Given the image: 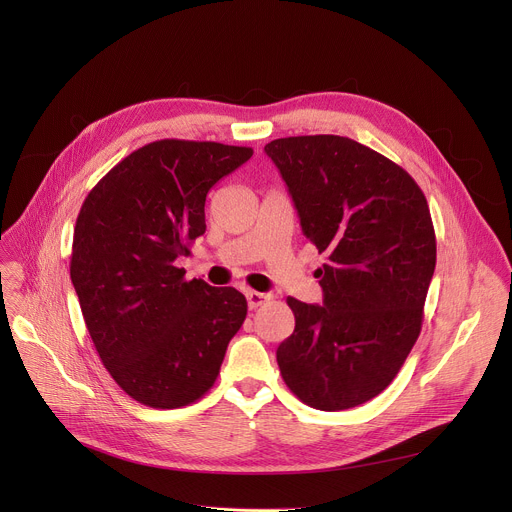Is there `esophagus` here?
I'll return each instance as SVG.
<instances>
[{
	"mask_svg": "<svg viewBox=\"0 0 512 512\" xmlns=\"http://www.w3.org/2000/svg\"><path fill=\"white\" fill-rule=\"evenodd\" d=\"M247 304H249V308L251 310H255V308H259V306H263L271 296L269 294H263V292H255V290H247Z\"/></svg>",
	"mask_w": 512,
	"mask_h": 512,
	"instance_id": "34e87169",
	"label": "esophagus"
}]
</instances>
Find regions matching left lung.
Masks as SVG:
<instances>
[{
  "mask_svg": "<svg viewBox=\"0 0 512 512\" xmlns=\"http://www.w3.org/2000/svg\"><path fill=\"white\" fill-rule=\"evenodd\" d=\"M304 237L327 255L322 306L288 298L294 333L277 347L286 386L318 410L384 392L421 335L437 261L427 198L394 161L347 136L275 138Z\"/></svg>",
  "mask_w": 512,
  "mask_h": 512,
  "instance_id": "left-lung-1",
  "label": "left lung"
}]
</instances>
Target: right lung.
I'll use <instances>...</instances> for the list:
<instances>
[{
    "mask_svg": "<svg viewBox=\"0 0 512 512\" xmlns=\"http://www.w3.org/2000/svg\"><path fill=\"white\" fill-rule=\"evenodd\" d=\"M253 149L163 138L112 167L79 210L71 282L114 382L151 408H181L216 382L247 316L235 288L185 280L175 259L206 232L212 185Z\"/></svg>",
    "mask_w": 512,
    "mask_h": 512,
    "instance_id": "obj_1",
    "label": "right lung"
}]
</instances>
